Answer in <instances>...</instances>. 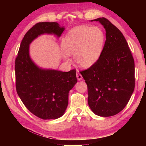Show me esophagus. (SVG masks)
Here are the masks:
<instances>
[{
  "label": "esophagus",
  "instance_id": "1",
  "mask_svg": "<svg viewBox=\"0 0 146 146\" xmlns=\"http://www.w3.org/2000/svg\"><path fill=\"white\" fill-rule=\"evenodd\" d=\"M76 78H77V79H78V80H82V76L81 75V74L80 73V72H79L78 71H76Z\"/></svg>",
  "mask_w": 146,
  "mask_h": 146
}]
</instances>
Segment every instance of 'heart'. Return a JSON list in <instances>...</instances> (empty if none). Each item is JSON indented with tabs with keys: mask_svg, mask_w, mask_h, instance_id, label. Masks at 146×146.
<instances>
[{
	"mask_svg": "<svg viewBox=\"0 0 146 146\" xmlns=\"http://www.w3.org/2000/svg\"><path fill=\"white\" fill-rule=\"evenodd\" d=\"M105 35L102 29L84 26H77L69 31L62 41L64 58L74 55L79 67L88 68L98 60L102 52Z\"/></svg>",
	"mask_w": 146,
	"mask_h": 146,
	"instance_id": "obj_1",
	"label": "heart"
}]
</instances>
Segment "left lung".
<instances>
[{"label":"left lung","mask_w":146,"mask_h":146,"mask_svg":"<svg viewBox=\"0 0 146 146\" xmlns=\"http://www.w3.org/2000/svg\"><path fill=\"white\" fill-rule=\"evenodd\" d=\"M106 40L98 60L80 71L88 86V105L95 115L107 117L125 107L135 89V62L123 34L107 19L98 18Z\"/></svg>","instance_id":"obj_1"}]
</instances>
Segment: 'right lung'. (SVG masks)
Segmentation results:
<instances>
[{"mask_svg":"<svg viewBox=\"0 0 146 146\" xmlns=\"http://www.w3.org/2000/svg\"><path fill=\"white\" fill-rule=\"evenodd\" d=\"M57 23H38L24 35L15 59L16 90L26 108L44 120L62 116L68 105L70 91L77 82L76 70L62 72L38 67L29 56V44L43 34L59 37L64 31Z\"/></svg>","mask_w":146,"mask_h":146,"instance_id":"1","label":"right lung"}]
</instances>
